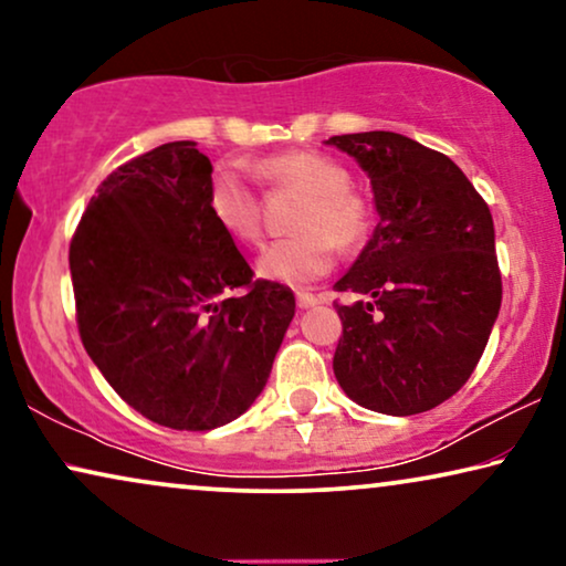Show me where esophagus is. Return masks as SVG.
<instances>
[{
	"instance_id": "34e87169",
	"label": "esophagus",
	"mask_w": 566,
	"mask_h": 566,
	"mask_svg": "<svg viewBox=\"0 0 566 566\" xmlns=\"http://www.w3.org/2000/svg\"><path fill=\"white\" fill-rule=\"evenodd\" d=\"M296 301H298V308H312L319 304L322 296H316V293H308V291H298Z\"/></svg>"
}]
</instances>
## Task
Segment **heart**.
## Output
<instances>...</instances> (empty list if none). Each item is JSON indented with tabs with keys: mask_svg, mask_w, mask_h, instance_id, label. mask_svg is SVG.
<instances>
[{
	"mask_svg": "<svg viewBox=\"0 0 566 566\" xmlns=\"http://www.w3.org/2000/svg\"><path fill=\"white\" fill-rule=\"evenodd\" d=\"M254 175L270 192H304L293 216L298 234L265 247L258 270L270 281L308 285L329 273L335 247L358 250L374 231V203L353 185L343 161L314 149L270 154L254 161ZM206 206L223 234L252 244L262 237V196L234 165L208 177Z\"/></svg>",
	"mask_w": 566,
	"mask_h": 566,
	"instance_id": "1",
	"label": "heart"
}]
</instances>
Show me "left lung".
<instances>
[{
	"mask_svg": "<svg viewBox=\"0 0 566 566\" xmlns=\"http://www.w3.org/2000/svg\"><path fill=\"white\" fill-rule=\"evenodd\" d=\"M358 159L381 216L335 291L345 306L335 376L347 397L384 415L451 399L482 358L502 301L490 206L446 154L391 134L332 136Z\"/></svg>",
	"mask_w": 566,
	"mask_h": 566,
	"instance_id": "obj_1",
	"label": "left lung"
}]
</instances>
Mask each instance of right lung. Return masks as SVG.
Returning <instances> with one entry per match:
<instances>
[{
  "label": "right lung",
  "mask_w": 566,
  "mask_h": 566,
  "mask_svg": "<svg viewBox=\"0 0 566 566\" xmlns=\"http://www.w3.org/2000/svg\"><path fill=\"white\" fill-rule=\"evenodd\" d=\"M213 167L196 142L113 169L69 244L76 327L115 394L172 430H213L265 389L296 312L254 277L206 206Z\"/></svg>",
  "instance_id": "obj_1"
}]
</instances>
